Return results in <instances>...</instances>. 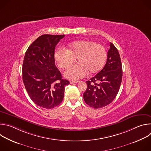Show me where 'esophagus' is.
Returning a JSON list of instances; mask_svg holds the SVG:
<instances>
[{"label":"esophagus","mask_w":151,"mask_h":151,"mask_svg":"<svg viewBox=\"0 0 151 151\" xmlns=\"http://www.w3.org/2000/svg\"><path fill=\"white\" fill-rule=\"evenodd\" d=\"M79 82V81H70V83H78Z\"/></svg>","instance_id":"esophagus-1"}]
</instances>
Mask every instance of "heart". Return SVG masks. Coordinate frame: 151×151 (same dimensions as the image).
I'll list each match as a JSON object with an SVG mask.
<instances>
[{
  "instance_id": "obj_1",
  "label": "heart",
  "mask_w": 151,
  "mask_h": 151,
  "mask_svg": "<svg viewBox=\"0 0 151 151\" xmlns=\"http://www.w3.org/2000/svg\"><path fill=\"white\" fill-rule=\"evenodd\" d=\"M107 57L105 47L96 42L82 40L74 42L66 49L59 48L54 52L57 66L63 69L70 67L76 60L78 64L67 69L65 78L78 80L88 74L93 75L103 68Z\"/></svg>"
}]
</instances>
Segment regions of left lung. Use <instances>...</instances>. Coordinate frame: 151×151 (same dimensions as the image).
Here are the masks:
<instances>
[{
    "mask_svg": "<svg viewBox=\"0 0 151 151\" xmlns=\"http://www.w3.org/2000/svg\"><path fill=\"white\" fill-rule=\"evenodd\" d=\"M122 78L119 54L114 44L110 43L105 66L94 77L86 81L87 88L83 95L85 102L95 109L108 105L119 91Z\"/></svg>",
    "mask_w": 151,
    "mask_h": 151,
    "instance_id": "8db88e82",
    "label": "left lung"
}]
</instances>
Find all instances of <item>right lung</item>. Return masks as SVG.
Returning <instances> with one entry per match:
<instances>
[{
  "label": "right lung",
  "instance_id": "obj_1",
  "mask_svg": "<svg viewBox=\"0 0 151 151\" xmlns=\"http://www.w3.org/2000/svg\"><path fill=\"white\" fill-rule=\"evenodd\" d=\"M64 37L40 36L25 54L22 69L25 88L32 100L43 108L50 109L60 104L65 87L69 84L55 65V48Z\"/></svg>",
  "mask_w": 151,
  "mask_h": 151
}]
</instances>
